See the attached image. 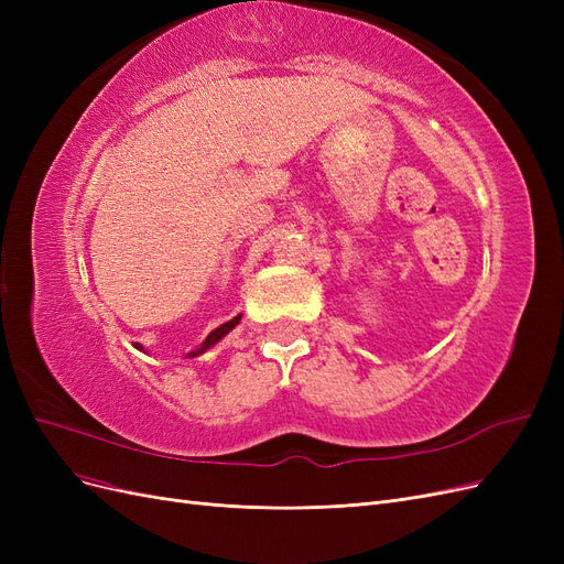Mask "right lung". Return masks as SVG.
Masks as SVG:
<instances>
[{
	"label": "right lung",
	"instance_id": "obj_1",
	"mask_svg": "<svg viewBox=\"0 0 564 564\" xmlns=\"http://www.w3.org/2000/svg\"><path fill=\"white\" fill-rule=\"evenodd\" d=\"M240 319H242V313L237 315V317H232V319H228L226 324H220V327H216L207 338L202 340V344H199L195 350H191L185 357H197V355H202V352H207L209 348H214L220 338H224L226 334H230V332L237 327V324H240ZM133 348H135V350H143L141 344H133ZM143 352H145V350H143Z\"/></svg>",
	"mask_w": 564,
	"mask_h": 564
}]
</instances>
